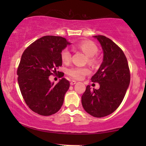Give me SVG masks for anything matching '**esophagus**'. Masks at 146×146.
Returning a JSON list of instances; mask_svg holds the SVG:
<instances>
[{
    "label": "esophagus",
    "instance_id": "obj_1",
    "mask_svg": "<svg viewBox=\"0 0 146 146\" xmlns=\"http://www.w3.org/2000/svg\"><path fill=\"white\" fill-rule=\"evenodd\" d=\"M71 84V85H74L75 84H76V81H75V80H72V81L70 82Z\"/></svg>",
    "mask_w": 146,
    "mask_h": 146
}]
</instances>
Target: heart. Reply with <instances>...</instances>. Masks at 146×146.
<instances>
[{
  "label": "heart",
  "mask_w": 146,
  "mask_h": 146,
  "mask_svg": "<svg viewBox=\"0 0 146 146\" xmlns=\"http://www.w3.org/2000/svg\"><path fill=\"white\" fill-rule=\"evenodd\" d=\"M75 48L81 50L88 56V62L95 66L98 63V58L97 53L98 47L93 42L90 40H83L79 42ZM60 58L64 64H68L71 60V53L68 48H64L60 53ZM90 69L86 66H73L68 68L66 73L74 80H82L90 73Z\"/></svg>",
  "instance_id": "b5f03b06"
}]
</instances>
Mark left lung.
Here are the masks:
<instances>
[{"mask_svg": "<svg viewBox=\"0 0 146 146\" xmlns=\"http://www.w3.org/2000/svg\"><path fill=\"white\" fill-rule=\"evenodd\" d=\"M94 37L103 48L104 60L91 81L99 83L100 87L91 90L88 85L82 96V104L90 115L103 117L113 113L121 104L130 84V73L121 48L104 36Z\"/></svg>", "mask_w": 146, "mask_h": 146, "instance_id": "8db88e82", "label": "left lung"}]
</instances>
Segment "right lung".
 <instances>
[{"label": "right lung", "instance_id": "1", "mask_svg": "<svg viewBox=\"0 0 146 146\" xmlns=\"http://www.w3.org/2000/svg\"><path fill=\"white\" fill-rule=\"evenodd\" d=\"M69 44L61 36H43L30 44L22 55L17 70L18 85L26 104L38 115H53L63 104L69 82L62 78L54 84L48 77L56 75L57 68L62 66L60 53Z\"/></svg>", "mask_w": 146, "mask_h": 146}]
</instances>
